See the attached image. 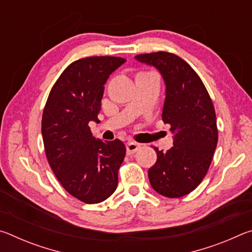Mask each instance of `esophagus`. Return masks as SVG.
<instances>
[{"instance_id":"esophagus-1","label":"esophagus","mask_w":252,"mask_h":252,"mask_svg":"<svg viewBox=\"0 0 252 252\" xmlns=\"http://www.w3.org/2000/svg\"><path fill=\"white\" fill-rule=\"evenodd\" d=\"M141 148L139 143L136 142H127L126 143V152L127 155H132V153H134L139 150V149Z\"/></svg>"}]
</instances>
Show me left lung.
<instances>
[{
    "mask_svg": "<svg viewBox=\"0 0 252 252\" xmlns=\"http://www.w3.org/2000/svg\"><path fill=\"white\" fill-rule=\"evenodd\" d=\"M155 65L165 82L162 120L176 133L173 147L157 152L148 176L153 189L168 198H180L197 188L210 167L218 143L212 100L192 67L178 55L164 51L135 55Z\"/></svg>",
    "mask_w": 252,
    "mask_h": 252,
    "instance_id": "left-lung-1",
    "label": "left lung"
}]
</instances>
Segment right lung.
<instances>
[{"label": "right lung", "mask_w": 252, "mask_h": 252, "mask_svg": "<svg viewBox=\"0 0 252 252\" xmlns=\"http://www.w3.org/2000/svg\"><path fill=\"white\" fill-rule=\"evenodd\" d=\"M125 62L119 57L76 60L55 81L44 106L46 159L62 187L84 203L104 201L118 186L125 144L95 139L89 122H99L104 83Z\"/></svg>", "instance_id": "add662e5"}]
</instances>
